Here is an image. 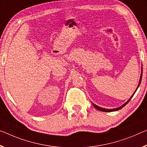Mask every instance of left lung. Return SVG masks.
<instances>
[{
	"mask_svg": "<svg viewBox=\"0 0 147 147\" xmlns=\"http://www.w3.org/2000/svg\"><path fill=\"white\" fill-rule=\"evenodd\" d=\"M142 76H143V66H142V67H141V76H140V80H139V84H138V85H137V87L136 90H135V91L134 92V94H132V96L130 97L129 99V100H128L127 101V102H126L125 103H124L122 106H121V107H118V108H113V109H107V108H101V107H98V106L96 105L95 104H94V103H92V106H93V107H94V108H95L96 109H97L98 110H100V111H102V112H114V111H117V110H120L121 108H122L123 107H125V106L126 105H127V104L129 102V100H131V98H132L133 96H134V94L135 93V92L137 91V89H138L139 87V85H140V84H141V80H142Z\"/></svg>",
	"mask_w": 147,
	"mask_h": 147,
	"instance_id": "1",
	"label": "left lung"
}]
</instances>
